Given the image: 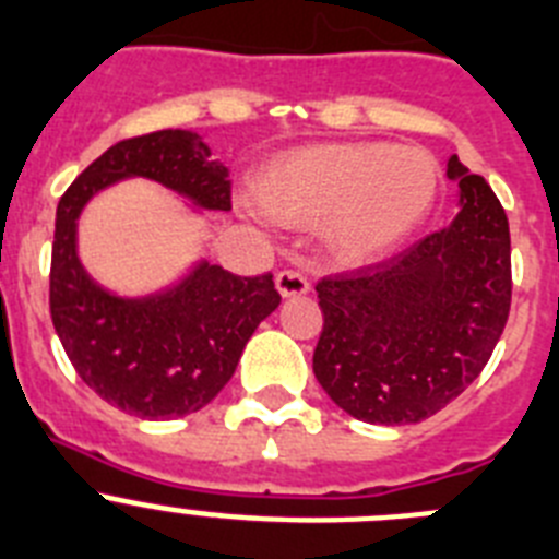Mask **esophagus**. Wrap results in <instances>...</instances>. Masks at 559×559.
<instances>
[{
  "instance_id": "esophagus-1",
  "label": "esophagus",
  "mask_w": 559,
  "mask_h": 559,
  "mask_svg": "<svg viewBox=\"0 0 559 559\" xmlns=\"http://www.w3.org/2000/svg\"><path fill=\"white\" fill-rule=\"evenodd\" d=\"M275 286H278V292L284 297L306 295V292L311 289L309 278H306L304 273H297V270H281V273L275 275Z\"/></svg>"
}]
</instances>
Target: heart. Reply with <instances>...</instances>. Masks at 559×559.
Listing matches in <instances>:
<instances>
[{
  "label": "heart",
  "instance_id": "obj_1",
  "mask_svg": "<svg viewBox=\"0 0 559 559\" xmlns=\"http://www.w3.org/2000/svg\"><path fill=\"white\" fill-rule=\"evenodd\" d=\"M438 192V162L425 148L389 143H328L270 162L253 185L264 215L317 223L338 255L364 262L408 237Z\"/></svg>",
  "mask_w": 559,
  "mask_h": 559
}]
</instances>
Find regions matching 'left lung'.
Segmentation results:
<instances>
[{
  "label": "left lung",
  "instance_id": "8db88e82",
  "mask_svg": "<svg viewBox=\"0 0 559 559\" xmlns=\"http://www.w3.org/2000/svg\"><path fill=\"white\" fill-rule=\"evenodd\" d=\"M461 212L380 262L317 281L314 374L372 425H416L479 378L510 314V228L491 185L457 156Z\"/></svg>",
  "mask_w": 559,
  "mask_h": 559
}]
</instances>
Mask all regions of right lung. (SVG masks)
Masks as SVG:
<instances>
[{"label":"right lung","instance_id":"add662e5","mask_svg":"<svg viewBox=\"0 0 559 559\" xmlns=\"http://www.w3.org/2000/svg\"><path fill=\"white\" fill-rule=\"evenodd\" d=\"M127 176L159 181L203 209H231L226 165L212 159L198 134L162 129L115 143L57 203L51 322L76 374L98 397L140 419H176L221 394L281 295L273 273L245 278L209 262L145 300L102 289L76 259V217L98 190Z\"/></svg>","mask_w":559,"mask_h":559}]
</instances>
